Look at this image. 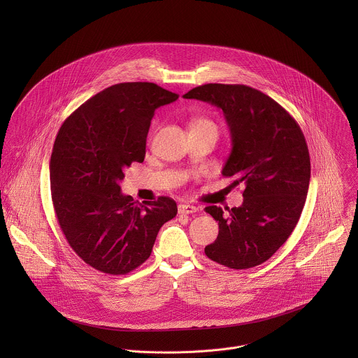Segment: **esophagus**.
<instances>
[{
    "mask_svg": "<svg viewBox=\"0 0 358 358\" xmlns=\"http://www.w3.org/2000/svg\"><path fill=\"white\" fill-rule=\"evenodd\" d=\"M199 210L197 206L189 204H179L178 205V212L182 215H190V213H196Z\"/></svg>",
    "mask_w": 358,
    "mask_h": 358,
    "instance_id": "esophagus-1",
    "label": "esophagus"
}]
</instances>
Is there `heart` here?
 Listing matches in <instances>:
<instances>
[{
    "instance_id": "1",
    "label": "heart",
    "mask_w": 358,
    "mask_h": 358,
    "mask_svg": "<svg viewBox=\"0 0 358 358\" xmlns=\"http://www.w3.org/2000/svg\"><path fill=\"white\" fill-rule=\"evenodd\" d=\"M204 125H210V127H215L209 120H205V118H199V120H196L194 122H193V125H192V128H194V127H204Z\"/></svg>"
}]
</instances>
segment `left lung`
Wrapping results in <instances>:
<instances>
[{
    "instance_id": "1",
    "label": "left lung",
    "mask_w": 358,
    "mask_h": 358,
    "mask_svg": "<svg viewBox=\"0 0 358 358\" xmlns=\"http://www.w3.org/2000/svg\"><path fill=\"white\" fill-rule=\"evenodd\" d=\"M183 98L223 111L233 148L222 175L245 185L241 206L205 208L219 224L205 255L236 270L255 267L277 252L301 217L310 182L305 135L282 106L247 85L205 84Z\"/></svg>"
}]
</instances>
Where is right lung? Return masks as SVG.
Wrapping results in <instances>:
<instances>
[{
	"label": "right lung",
	"mask_w": 358,
	"mask_h": 358,
	"mask_svg": "<svg viewBox=\"0 0 358 358\" xmlns=\"http://www.w3.org/2000/svg\"><path fill=\"white\" fill-rule=\"evenodd\" d=\"M178 98L153 83L115 84L81 104L57 132L50 162L55 213L73 251L102 273L139 267L161 226L178 213L169 197L141 204L120 187L127 168L145 159L155 108Z\"/></svg>",
	"instance_id": "obj_1"
}]
</instances>
